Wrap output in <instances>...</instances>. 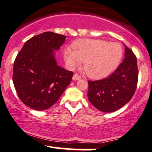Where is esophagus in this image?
<instances>
[{"label":"esophagus","mask_w":152,"mask_h":152,"mask_svg":"<svg viewBox=\"0 0 152 152\" xmlns=\"http://www.w3.org/2000/svg\"><path fill=\"white\" fill-rule=\"evenodd\" d=\"M81 76H80L79 74H75L74 75V76H73V80H74V81H76V80H79V79H81Z\"/></svg>","instance_id":"1"}]
</instances>
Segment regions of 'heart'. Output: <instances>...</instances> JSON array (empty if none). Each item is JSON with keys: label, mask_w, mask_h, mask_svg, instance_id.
I'll list each match as a JSON object with an SVG mask.
<instances>
[{"label": "heart", "mask_w": 152, "mask_h": 152, "mask_svg": "<svg viewBox=\"0 0 152 152\" xmlns=\"http://www.w3.org/2000/svg\"><path fill=\"white\" fill-rule=\"evenodd\" d=\"M121 45L99 39H79L73 44V50L64 53L66 61L71 66L84 63V70L91 78H101L111 74L121 61Z\"/></svg>", "instance_id": "heart-1"}]
</instances>
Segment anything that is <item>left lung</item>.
Instances as JSON below:
<instances>
[{
  "label": "left lung",
  "instance_id": "left-lung-1",
  "mask_svg": "<svg viewBox=\"0 0 152 152\" xmlns=\"http://www.w3.org/2000/svg\"><path fill=\"white\" fill-rule=\"evenodd\" d=\"M125 58L114 73L105 78L88 81V98L91 104L104 112H113L127 104L137 87V60L125 46Z\"/></svg>",
  "mask_w": 152,
  "mask_h": 152
}]
</instances>
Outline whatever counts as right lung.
Here are the masks:
<instances>
[{
  "label": "right lung",
  "instance_id": "obj_1",
  "mask_svg": "<svg viewBox=\"0 0 152 152\" xmlns=\"http://www.w3.org/2000/svg\"><path fill=\"white\" fill-rule=\"evenodd\" d=\"M66 38L53 32L38 34L26 41L15 59V91L20 101L32 109L50 108L70 84L74 74L57 65L53 54Z\"/></svg>",
  "mask_w": 152,
  "mask_h": 152
}]
</instances>
